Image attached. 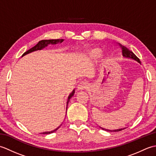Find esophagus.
<instances>
[{"instance_id":"obj_1","label":"esophagus","mask_w":156,"mask_h":156,"mask_svg":"<svg viewBox=\"0 0 156 156\" xmlns=\"http://www.w3.org/2000/svg\"><path fill=\"white\" fill-rule=\"evenodd\" d=\"M88 84L87 82L82 81L78 85V90H84V89H87L88 88Z\"/></svg>"}]
</instances>
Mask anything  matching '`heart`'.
Listing matches in <instances>:
<instances>
[{
	"label": "heart",
	"instance_id": "obj_1",
	"mask_svg": "<svg viewBox=\"0 0 156 156\" xmlns=\"http://www.w3.org/2000/svg\"><path fill=\"white\" fill-rule=\"evenodd\" d=\"M101 54V49H94L93 51H92L91 52V55L93 56V57H96V56H98Z\"/></svg>",
	"mask_w": 156,
	"mask_h": 156
}]
</instances>
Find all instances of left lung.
Here are the masks:
<instances>
[{
	"label": "left lung",
	"mask_w": 156,
	"mask_h": 156,
	"mask_svg": "<svg viewBox=\"0 0 156 156\" xmlns=\"http://www.w3.org/2000/svg\"><path fill=\"white\" fill-rule=\"evenodd\" d=\"M118 45L119 47H120V48L121 49V51H122V55L124 56V57L125 58H132L135 59V60H136L137 62H138L139 63H141L140 59H139L136 55H135L133 52H132L131 50H129V49L128 48H127L126 47H125V46H123L122 45H121V44H119V43H118ZM102 128V127H101ZM103 130H106V131H115V132H117V131H122L123 130V129H126V128H122V129H115V130H107V129H105L104 128H102Z\"/></svg>",
	"instance_id": "8db88e82"
}]
</instances>
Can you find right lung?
<instances>
[{
  "instance_id": "right-lung-1",
  "label": "right lung",
  "mask_w": 156,
  "mask_h": 156,
  "mask_svg": "<svg viewBox=\"0 0 156 156\" xmlns=\"http://www.w3.org/2000/svg\"><path fill=\"white\" fill-rule=\"evenodd\" d=\"M62 41H63V39H49V40H41V41H39L37 43V45H35L34 46V47H33V48H31L30 49H29L28 51H25V52L24 53V54H23L22 56L25 55H26V54H29V53H31V52H32V51H36V50H39V49H41L42 48H44L46 47V46H47L48 44H58V42H62ZM74 90H73V92H72V93H71L70 94H69V97H68V101H67V106H68V102H69V100H70V98H72V96L74 95ZM59 128V127H58L57 129H54V130L52 131L44 132V133H41H41H42V134H50V133H54V131H55L57 130V129H58Z\"/></svg>"
}]
</instances>
